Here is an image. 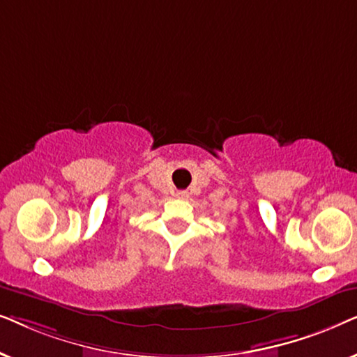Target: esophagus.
Returning a JSON list of instances; mask_svg holds the SVG:
<instances>
[{
    "label": "esophagus",
    "instance_id": "1",
    "mask_svg": "<svg viewBox=\"0 0 357 357\" xmlns=\"http://www.w3.org/2000/svg\"><path fill=\"white\" fill-rule=\"evenodd\" d=\"M175 197L185 199V198H188V192H185V190H180V192L175 193Z\"/></svg>",
    "mask_w": 357,
    "mask_h": 357
}]
</instances>
